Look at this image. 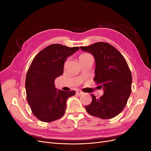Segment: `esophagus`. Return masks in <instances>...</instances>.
<instances>
[{"mask_svg":"<svg viewBox=\"0 0 151 151\" xmlns=\"http://www.w3.org/2000/svg\"><path fill=\"white\" fill-rule=\"evenodd\" d=\"M76 93H77V94L79 95V96H81V95H83V94H84V93L83 92V91H81V90H77Z\"/></svg>","mask_w":151,"mask_h":151,"instance_id":"34e87169","label":"esophagus"}]
</instances>
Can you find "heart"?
<instances>
[{
    "instance_id": "heart-1",
    "label": "heart",
    "mask_w": 151,
    "mask_h": 151,
    "mask_svg": "<svg viewBox=\"0 0 151 151\" xmlns=\"http://www.w3.org/2000/svg\"><path fill=\"white\" fill-rule=\"evenodd\" d=\"M89 55V54H88V53H84V54H82L79 57H84V56H86V55Z\"/></svg>"
}]
</instances>
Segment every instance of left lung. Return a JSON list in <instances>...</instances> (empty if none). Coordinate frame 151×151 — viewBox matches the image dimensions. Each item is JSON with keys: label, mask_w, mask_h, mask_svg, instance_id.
I'll use <instances>...</instances> for the list:
<instances>
[{"label": "left lung", "mask_w": 151, "mask_h": 151, "mask_svg": "<svg viewBox=\"0 0 151 151\" xmlns=\"http://www.w3.org/2000/svg\"><path fill=\"white\" fill-rule=\"evenodd\" d=\"M80 48L94 56V81L104 90L100 98L91 94L92 102L85 106L86 111L101 119L115 117L125 108L132 91V74L125 58L108 43L98 42Z\"/></svg>", "instance_id": "obj_1"}]
</instances>
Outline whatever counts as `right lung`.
Here are the masks:
<instances>
[{"label":"right lung","instance_id":"1","mask_svg":"<svg viewBox=\"0 0 151 151\" xmlns=\"http://www.w3.org/2000/svg\"><path fill=\"white\" fill-rule=\"evenodd\" d=\"M79 49L52 44L32 61L26 77V98L33 115L40 121L51 122L65 114L67 100L76 91L57 90L54 82L62 75L66 58Z\"/></svg>","mask_w":151,"mask_h":151}]
</instances>
